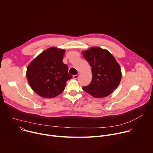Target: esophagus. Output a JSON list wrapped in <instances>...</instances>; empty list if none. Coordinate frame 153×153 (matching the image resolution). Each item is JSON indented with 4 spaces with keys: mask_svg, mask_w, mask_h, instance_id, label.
<instances>
[{
    "mask_svg": "<svg viewBox=\"0 0 153 153\" xmlns=\"http://www.w3.org/2000/svg\"><path fill=\"white\" fill-rule=\"evenodd\" d=\"M78 77H79V74H76V75H74L73 76V78L74 79H77Z\"/></svg>",
    "mask_w": 153,
    "mask_h": 153,
    "instance_id": "1",
    "label": "esophagus"
}]
</instances>
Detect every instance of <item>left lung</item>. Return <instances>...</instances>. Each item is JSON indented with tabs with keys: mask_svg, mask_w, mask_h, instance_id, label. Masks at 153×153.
<instances>
[{
	"mask_svg": "<svg viewBox=\"0 0 153 153\" xmlns=\"http://www.w3.org/2000/svg\"><path fill=\"white\" fill-rule=\"evenodd\" d=\"M91 67L92 80L83 86V90L96 98L108 96L120 83L122 73L119 64L113 56L106 50L93 47L83 52Z\"/></svg>",
	"mask_w": 153,
	"mask_h": 153,
	"instance_id": "left-lung-1",
	"label": "left lung"
}]
</instances>
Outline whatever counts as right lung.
<instances>
[{
    "instance_id": "1",
    "label": "right lung",
    "mask_w": 153,
    "mask_h": 153,
    "mask_svg": "<svg viewBox=\"0 0 153 153\" xmlns=\"http://www.w3.org/2000/svg\"><path fill=\"white\" fill-rule=\"evenodd\" d=\"M64 50L50 48L42 52L28 66L27 78L31 88L41 97L53 98L62 93L67 80L68 65L63 63Z\"/></svg>"
}]
</instances>
